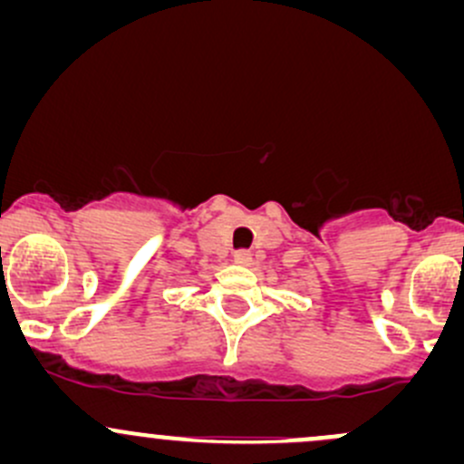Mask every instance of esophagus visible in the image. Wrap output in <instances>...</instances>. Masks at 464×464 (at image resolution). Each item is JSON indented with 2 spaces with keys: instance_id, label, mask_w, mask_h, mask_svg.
Here are the masks:
<instances>
[{
  "instance_id": "obj_1",
  "label": "esophagus",
  "mask_w": 464,
  "mask_h": 464,
  "mask_svg": "<svg viewBox=\"0 0 464 464\" xmlns=\"http://www.w3.org/2000/svg\"><path fill=\"white\" fill-rule=\"evenodd\" d=\"M233 262H236L237 266H251L253 257H251V253H248V251H240V253H236Z\"/></svg>"
}]
</instances>
